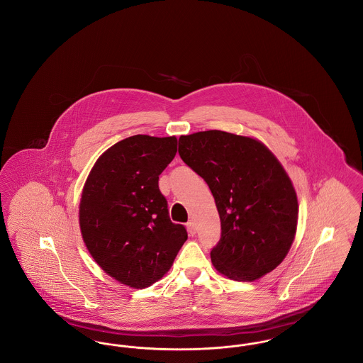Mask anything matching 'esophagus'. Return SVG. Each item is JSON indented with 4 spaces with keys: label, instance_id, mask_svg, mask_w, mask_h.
Segmentation results:
<instances>
[{
    "label": "esophagus",
    "instance_id": "1",
    "mask_svg": "<svg viewBox=\"0 0 363 363\" xmlns=\"http://www.w3.org/2000/svg\"><path fill=\"white\" fill-rule=\"evenodd\" d=\"M186 227H188V231H189L190 235H194V234H196V223H194L193 220H189V222L186 223Z\"/></svg>",
    "mask_w": 363,
    "mask_h": 363
}]
</instances>
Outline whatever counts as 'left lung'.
Listing matches in <instances>:
<instances>
[{
	"label": "left lung",
	"mask_w": 363,
	"mask_h": 363,
	"mask_svg": "<svg viewBox=\"0 0 363 363\" xmlns=\"http://www.w3.org/2000/svg\"><path fill=\"white\" fill-rule=\"evenodd\" d=\"M181 159L206 182L220 216L213 267L237 281L274 271L296 233L298 200L291 179L262 143L222 130L178 140Z\"/></svg>",
	"instance_id": "obj_1"
}]
</instances>
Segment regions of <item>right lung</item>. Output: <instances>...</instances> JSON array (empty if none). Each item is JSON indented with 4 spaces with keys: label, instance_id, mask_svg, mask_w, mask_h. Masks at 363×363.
I'll use <instances>...</instances> for the list:
<instances>
[{
    "label": "right lung",
    "instance_id": "obj_1",
    "mask_svg": "<svg viewBox=\"0 0 363 363\" xmlns=\"http://www.w3.org/2000/svg\"><path fill=\"white\" fill-rule=\"evenodd\" d=\"M177 138L136 135L110 147L86 178L79 222L88 252L107 275L133 289L154 284L188 240L170 220L159 175Z\"/></svg>",
    "mask_w": 363,
    "mask_h": 363
}]
</instances>
